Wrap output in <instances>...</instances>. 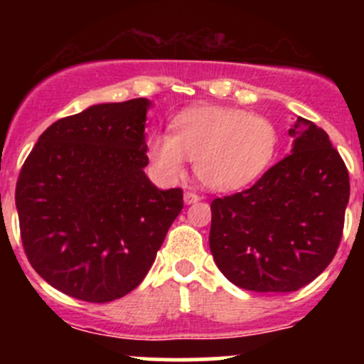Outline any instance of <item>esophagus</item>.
<instances>
[{
    "label": "esophagus",
    "mask_w": 364,
    "mask_h": 364,
    "mask_svg": "<svg viewBox=\"0 0 364 364\" xmlns=\"http://www.w3.org/2000/svg\"><path fill=\"white\" fill-rule=\"evenodd\" d=\"M200 200V196L199 193H196V192H185V204H196V203H199Z\"/></svg>",
    "instance_id": "1"
}]
</instances>
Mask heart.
Segmentation results:
<instances>
[{
    "instance_id": "1",
    "label": "heart",
    "mask_w": 364,
    "mask_h": 364,
    "mask_svg": "<svg viewBox=\"0 0 364 364\" xmlns=\"http://www.w3.org/2000/svg\"><path fill=\"white\" fill-rule=\"evenodd\" d=\"M171 134L155 132L146 153L156 178L176 183L193 160L197 179L215 192H234L259 179L277 155L278 130L271 119L237 107L200 105L172 119Z\"/></svg>"
}]
</instances>
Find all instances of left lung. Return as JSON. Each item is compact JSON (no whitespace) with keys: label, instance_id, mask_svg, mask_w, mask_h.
<instances>
[{"label":"left lung","instance_id":"obj_1","mask_svg":"<svg viewBox=\"0 0 364 364\" xmlns=\"http://www.w3.org/2000/svg\"><path fill=\"white\" fill-rule=\"evenodd\" d=\"M291 155L252 188L211 203L209 248L227 280L247 291L292 292L335 257L350 196L348 172L322 128L297 117Z\"/></svg>","mask_w":364,"mask_h":364}]
</instances>
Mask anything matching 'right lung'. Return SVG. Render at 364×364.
Listing matches in <instances>:
<instances>
[{
    "label": "right lung",
    "instance_id": "right-lung-1",
    "mask_svg": "<svg viewBox=\"0 0 364 364\" xmlns=\"http://www.w3.org/2000/svg\"><path fill=\"white\" fill-rule=\"evenodd\" d=\"M148 98L91 105L38 137L16 186L21 240L58 291L109 303L134 291L183 209L146 176Z\"/></svg>",
    "mask_w": 364,
    "mask_h": 364
}]
</instances>
